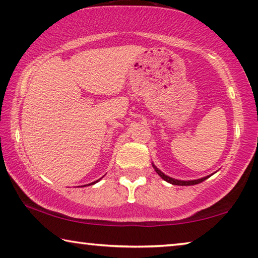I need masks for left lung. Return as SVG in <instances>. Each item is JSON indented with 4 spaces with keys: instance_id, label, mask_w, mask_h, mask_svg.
<instances>
[{
    "instance_id": "8db88e82",
    "label": "left lung",
    "mask_w": 258,
    "mask_h": 258,
    "mask_svg": "<svg viewBox=\"0 0 258 258\" xmlns=\"http://www.w3.org/2000/svg\"><path fill=\"white\" fill-rule=\"evenodd\" d=\"M152 167L154 168V170H156L158 175H159L162 180H165L166 182H168V183L174 184V185H194V184H198V183H201V182H203L204 180L209 179V177L212 175V174H211V175H208V176L202 177V179H197V180H188V181H184V180H176V179H173V177H170V176L166 175V174L162 173L159 168H157V166L154 165L153 162H152Z\"/></svg>"
}]
</instances>
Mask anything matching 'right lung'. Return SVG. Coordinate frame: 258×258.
Returning a JSON list of instances; mask_svg holds the SVG:
<instances>
[{"mask_svg": "<svg viewBox=\"0 0 258 258\" xmlns=\"http://www.w3.org/2000/svg\"><path fill=\"white\" fill-rule=\"evenodd\" d=\"M99 180H100V179H99ZM99 180H97V181H94V182H92V183H90V184H94V183H97V182H98ZM90 184H89V185H90Z\"/></svg>", "mask_w": 258, "mask_h": 258, "instance_id": "right-lung-1", "label": "right lung"}]
</instances>
